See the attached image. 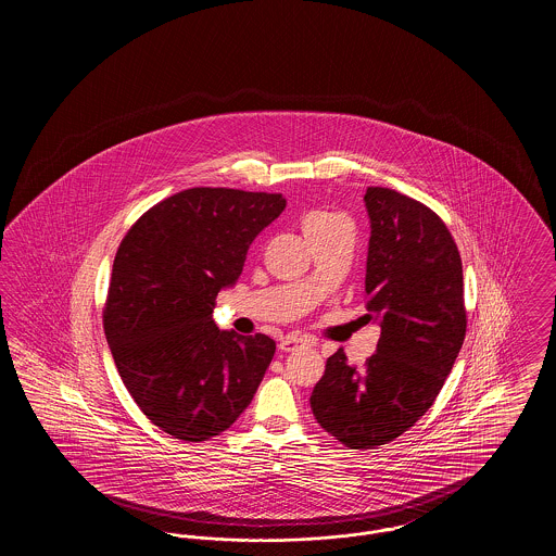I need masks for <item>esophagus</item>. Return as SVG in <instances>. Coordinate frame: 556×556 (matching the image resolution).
Masks as SVG:
<instances>
[{"mask_svg":"<svg viewBox=\"0 0 556 556\" xmlns=\"http://www.w3.org/2000/svg\"><path fill=\"white\" fill-rule=\"evenodd\" d=\"M302 344H311L306 338H300V336H286L281 342H279V350L281 352H291V350H295L298 345Z\"/></svg>","mask_w":556,"mask_h":556,"instance_id":"1","label":"esophagus"}]
</instances>
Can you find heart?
Listing matches in <instances>:
<instances>
[{
	"mask_svg": "<svg viewBox=\"0 0 556 556\" xmlns=\"http://www.w3.org/2000/svg\"><path fill=\"white\" fill-rule=\"evenodd\" d=\"M340 223H345L344 218L333 214V212L311 211L308 214H304V218H302V231H304L306 238H311V236L320 233V231H325L333 225H340Z\"/></svg>",
	"mask_w": 556,
	"mask_h": 556,
	"instance_id": "1",
	"label": "heart"
}]
</instances>
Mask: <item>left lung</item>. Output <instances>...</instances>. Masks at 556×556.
<instances>
[{"label": "left lung", "mask_w": 556, "mask_h": 556, "mask_svg": "<svg viewBox=\"0 0 556 556\" xmlns=\"http://www.w3.org/2000/svg\"><path fill=\"white\" fill-rule=\"evenodd\" d=\"M365 204L363 318L379 320L377 352L354 367L340 348L311 396L320 427L352 450L383 446L424 417L467 333L463 263L444 220L388 187H369Z\"/></svg>", "instance_id": "left-lung-1"}]
</instances>
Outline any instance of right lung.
Listing matches in <instances>:
<instances>
[{
    "instance_id": "add662e5",
    "label": "right lung",
    "mask_w": 556,
    "mask_h": 556,
    "mask_svg": "<svg viewBox=\"0 0 556 556\" xmlns=\"http://www.w3.org/2000/svg\"><path fill=\"white\" fill-rule=\"evenodd\" d=\"M286 208L281 193L193 187L143 212L114 256L104 331L118 375L164 433L204 442L238 421L275 342L220 331L212 311L254 238Z\"/></svg>"
}]
</instances>
